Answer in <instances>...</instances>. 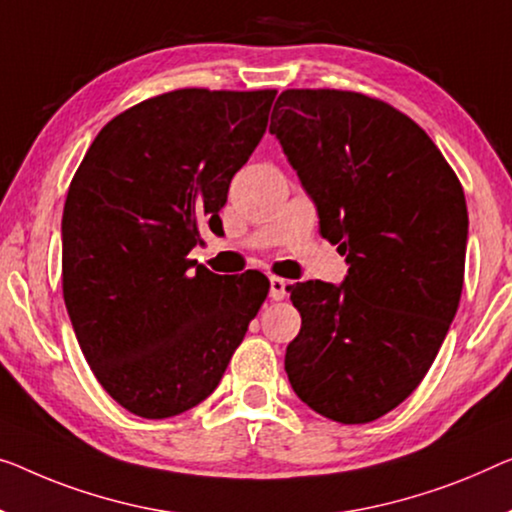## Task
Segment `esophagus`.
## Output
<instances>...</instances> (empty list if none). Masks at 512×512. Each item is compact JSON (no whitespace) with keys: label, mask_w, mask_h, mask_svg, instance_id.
<instances>
[{"label":"esophagus","mask_w":512,"mask_h":512,"mask_svg":"<svg viewBox=\"0 0 512 512\" xmlns=\"http://www.w3.org/2000/svg\"><path fill=\"white\" fill-rule=\"evenodd\" d=\"M285 294H287V280H282V278H269V296L273 301H280V299H285Z\"/></svg>","instance_id":"34e87169"}]
</instances>
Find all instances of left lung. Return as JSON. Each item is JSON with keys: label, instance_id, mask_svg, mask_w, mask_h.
Returning a JSON list of instances; mask_svg holds the SVG:
<instances>
[{"label": "left lung", "instance_id": "8db88e82", "mask_svg": "<svg viewBox=\"0 0 512 512\" xmlns=\"http://www.w3.org/2000/svg\"><path fill=\"white\" fill-rule=\"evenodd\" d=\"M269 131L347 255L342 285H289L301 331L287 345L294 393L331 421H377L421 384L460 305L464 190L407 114L356 91L287 89Z\"/></svg>", "mask_w": 512, "mask_h": 512}]
</instances>
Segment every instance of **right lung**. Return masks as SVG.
<instances>
[{
	"label": "right lung",
	"instance_id": "obj_1",
	"mask_svg": "<svg viewBox=\"0 0 512 512\" xmlns=\"http://www.w3.org/2000/svg\"><path fill=\"white\" fill-rule=\"evenodd\" d=\"M276 98L177 89L121 112L91 142L61 218V285L91 372L121 407L170 418L207 400L269 294L257 271L188 259L223 232L230 181Z\"/></svg>",
	"mask_w": 512,
	"mask_h": 512
}]
</instances>
